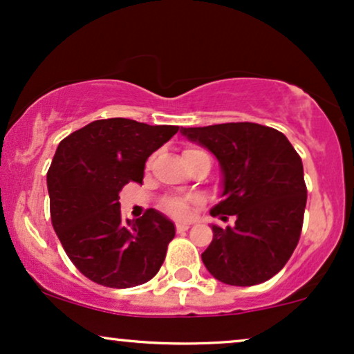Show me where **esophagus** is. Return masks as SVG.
I'll return each instance as SVG.
<instances>
[{
	"instance_id": "obj_1",
	"label": "esophagus",
	"mask_w": 354,
	"mask_h": 354,
	"mask_svg": "<svg viewBox=\"0 0 354 354\" xmlns=\"http://www.w3.org/2000/svg\"><path fill=\"white\" fill-rule=\"evenodd\" d=\"M176 226H177L178 233H180V231H187V230H189V228H190V223H177Z\"/></svg>"
}]
</instances>
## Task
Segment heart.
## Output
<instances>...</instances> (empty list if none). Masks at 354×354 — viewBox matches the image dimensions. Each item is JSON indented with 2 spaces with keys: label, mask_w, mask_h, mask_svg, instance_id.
<instances>
[{
  "label": "heart",
  "mask_w": 354,
  "mask_h": 354,
  "mask_svg": "<svg viewBox=\"0 0 354 354\" xmlns=\"http://www.w3.org/2000/svg\"><path fill=\"white\" fill-rule=\"evenodd\" d=\"M192 151H197V149H189L185 152H192ZM195 200H187V198H178V197H170V198H165L164 203H162V208L165 212L169 213V215L176 216V218H187L190 215V210H192V203H194Z\"/></svg>",
  "instance_id": "heart-1"
}]
</instances>
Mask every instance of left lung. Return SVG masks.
Segmentation results:
<instances>
[{"label":"left lung","mask_w":354,"mask_h":354,"mask_svg":"<svg viewBox=\"0 0 354 354\" xmlns=\"http://www.w3.org/2000/svg\"><path fill=\"white\" fill-rule=\"evenodd\" d=\"M180 134L220 164L221 202L210 215L236 216L233 228L212 225L205 268L228 286L269 281L289 261L302 231L307 187L300 156L282 133L256 123L180 128Z\"/></svg>","instance_id":"1"}]
</instances>
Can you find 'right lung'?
I'll return each instance as SVG.
<instances>
[{"mask_svg":"<svg viewBox=\"0 0 354 354\" xmlns=\"http://www.w3.org/2000/svg\"><path fill=\"white\" fill-rule=\"evenodd\" d=\"M177 131L111 118L60 141L47 172L52 226L90 281L128 289L159 272L176 225L154 208L138 220H123L120 192L131 180L141 184L147 157Z\"/></svg>","mask_w":354,"mask_h":354,"instance_id":"obj_1","label":"right lung"}]
</instances>
